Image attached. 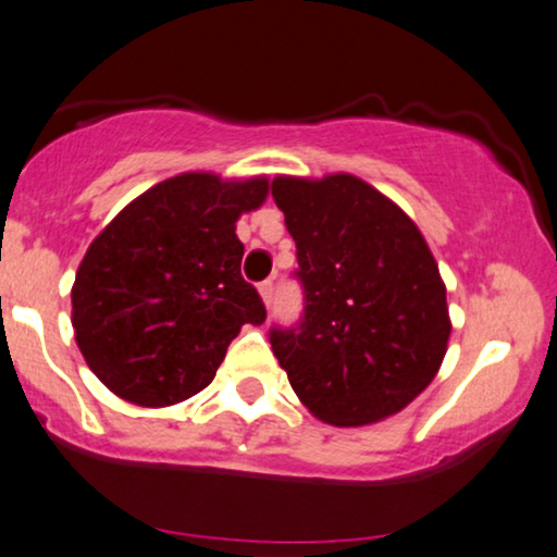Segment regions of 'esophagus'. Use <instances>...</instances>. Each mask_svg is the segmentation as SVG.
I'll use <instances>...</instances> for the list:
<instances>
[{"mask_svg": "<svg viewBox=\"0 0 557 557\" xmlns=\"http://www.w3.org/2000/svg\"><path fill=\"white\" fill-rule=\"evenodd\" d=\"M259 295H262L264 306L270 308L272 306V295H274V283H272V280H264V283L259 285Z\"/></svg>", "mask_w": 557, "mask_h": 557, "instance_id": "esophagus-1", "label": "esophagus"}]
</instances>
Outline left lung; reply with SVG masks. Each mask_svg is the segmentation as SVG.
Instances as JSON below:
<instances>
[{
    "instance_id": "8db88e82",
    "label": "left lung",
    "mask_w": 557,
    "mask_h": 557,
    "mask_svg": "<svg viewBox=\"0 0 557 557\" xmlns=\"http://www.w3.org/2000/svg\"><path fill=\"white\" fill-rule=\"evenodd\" d=\"M295 242L302 315L272 326L280 368L308 411L372 424L432 383L447 351V290L432 251L396 202L351 174L272 180Z\"/></svg>"
}]
</instances>
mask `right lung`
I'll return each instance as SVG.
<instances>
[{
	"label": "right lung",
	"instance_id": "add662e5",
	"mask_svg": "<svg viewBox=\"0 0 557 557\" xmlns=\"http://www.w3.org/2000/svg\"><path fill=\"white\" fill-rule=\"evenodd\" d=\"M267 180L189 172L146 189L91 242L72 287V323L89 370L138 406L180 404L213 383L244 323H264L242 277L236 221Z\"/></svg>",
	"mask_w": 557,
	"mask_h": 557
}]
</instances>
